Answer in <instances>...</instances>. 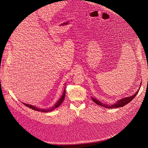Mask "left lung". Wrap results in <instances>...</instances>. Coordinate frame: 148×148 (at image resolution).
I'll return each mask as SVG.
<instances>
[{
	"instance_id": "obj_1",
	"label": "left lung",
	"mask_w": 148,
	"mask_h": 148,
	"mask_svg": "<svg viewBox=\"0 0 148 148\" xmlns=\"http://www.w3.org/2000/svg\"><path fill=\"white\" fill-rule=\"evenodd\" d=\"M141 84H142V83H140V86H141ZM140 88H139V89H140ZM139 89H138V90L135 93L134 95H133L132 96H130V97H125V98H122V99L117 101H116L115 103H114L113 104H111V105L103 103L102 102H101L100 101H98V99H97L95 98L91 97V98H92V99L93 101H94V103H95L97 104H98V105H99L100 106L106 107L107 108H118V107H123L124 106H125L126 104H127L128 103L131 102V101L135 98L136 95L138 94V92L139 91Z\"/></svg>"
}]
</instances>
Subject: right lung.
I'll return each instance as SVG.
<instances>
[{
  "label": "right lung",
  "mask_w": 148,
  "mask_h": 148,
  "mask_svg": "<svg viewBox=\"0 0 148 148\" xmlns=\"http://www.w3.org/2000/svg\"><path fill=\"white\" fill-rule=\"evenodd\" d=\"M65 89H64V91L63 92V94H62V95L61 96V97L60 98V99L58 100V101L57 103H56L55 104H54L50 108H47V109H45V108H38L36 106H32V105H30V104H26V103H23V104L25 105L26 106L32 108V109L35 110V111H38V112H49L50 111H52V110H54L55 108H56L57 107H58L64 101V99H65Z\"/></svg>",
  "instance_id": "obj_1"
}]
</instances>
